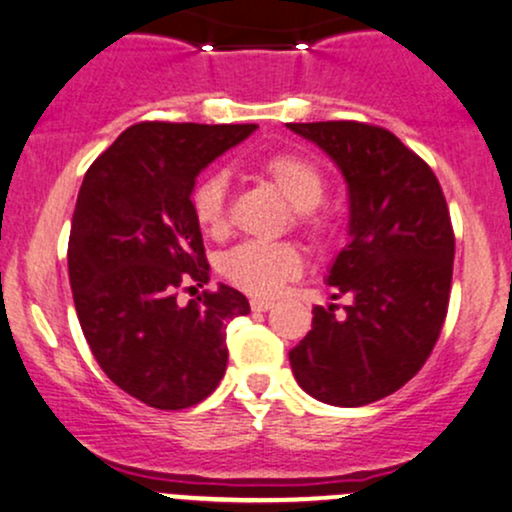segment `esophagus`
I'll return each instance as SVG.
<instances>
[{"mask_svg": "<svg viewBox=\"0 0 512 512\" xmlns=\"http://www.w3.org/2000/svg\"><path fill=\"white\" fill-rule=\"evenodd\" d=\"M272 301H267V298H252L250 301V308L255 310V313H267L269 308H272Z\"/></svg>", "mask_w": 512, "mask_h": 512, "instance_id": "obj_1", "label": "esophagus"}]
</instances>
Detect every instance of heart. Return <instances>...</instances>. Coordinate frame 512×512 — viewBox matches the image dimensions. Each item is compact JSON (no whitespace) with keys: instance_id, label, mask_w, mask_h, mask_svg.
Returning <instances> with one entry per match:
<instances>
[{"instance_id":"heart-1","label":"heart","mask_w":512,"mask_h":512,"mask_svg":"<svg viewBox=\"0 0 512 512\" xmlns=\"http://www.w3.org/2000/svg\"><path fill=\"white\" fill-rule=\"evenodd\" d=\"M255 173L274 187L291 204V221L310 243L320 245L330 236V219L322 214L327 182L322 170L310 158L298 154H274L255 166ZM190 209L197 226L209 236L221 238L231 228L228 211V180L223 173H207L195 182L190 192ZM303 269V257L291 243H260L248 240L219 257V272L228 284L252 293L272 296L296 279Z\"/></svg>"}]
</instances>
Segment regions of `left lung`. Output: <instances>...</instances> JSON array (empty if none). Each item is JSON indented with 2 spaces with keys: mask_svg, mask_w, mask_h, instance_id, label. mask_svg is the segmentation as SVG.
I'll use <instances>...</instances> for the list:
<instances>
[{
  "mask_svg": "<svg viewBox=\"0 0 512 512\" xmlns=\"http://www.w3.org/2000/svg\"><path fill=\"white\" fill-rule=\"evenodd\" d=\"M342 170L349 243L327 284L339 305H315L313 330L291 349L298 385L332 407H363L409 383L448 315L455 233L440 182L390 129L356 120L291 122Z\"/></svg>",
  "mask_w": 512,
  "mask_h": 512,
  "instance_id": "left-lung-1",
  "label": "left lung"
}]
</instances>
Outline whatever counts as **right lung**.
<instances>
[{"label": "right lung", "mask_w": 512, "mask_h": 512, "mask_svg": "<svg viewBox=\"0 0 512 512\" xmlns=\"http://www.w3.org/2000/svg\"><path fill=\"white\" fill-rule=\"evenodd\" d=\"M255 129L137 122L81 182L67 252L76 315L103 373L154 409L207 399L226 373V325L250 313L226 284L190 303L178 291L209 281L195 178Z\"/></svg>", "instance_id": "right-lung-1"}]
</instances>
